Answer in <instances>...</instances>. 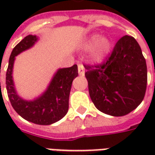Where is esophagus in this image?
<instances>
[{"label": "esophagus", "mask_w": 155, "mask_h": 155, "mask_svg": "<svg viewBox=\"0 0 155 155\" xmlns=\"http://www.w3.org/2000/svg\"><path fill=\"white\" fill-rule=\"evenodd\" d=\"M78 72H79V74L81 75V76H84V68L83 66V64H78Z\"/></svg>", "instance_id": "1"}]
</instances>
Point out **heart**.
I'll use <instances>...</instances> for the list:
<instances>
[{
  "label": "heart",
  "instance_id": "heart-1",
  "mask_svg": "<svg viewBox=\"0 0 155 155\" xmlns=\"http://www.w3.org/2000/svg\"><path fill=\"white\" fill-rule=\"evenodd\" d=\"M80 47L83 51H90L88 58L91 63L100 64L110 54L112 41L101 33H93L84 39Z\"/></svg>",
  "mask_w": 155,
  "mask_h": 155
}]
</instances>
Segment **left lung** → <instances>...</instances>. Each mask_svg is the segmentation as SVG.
Here are the masks:
<instances>
[{
  "mask_svg": "<svg viewBox=\"0 0 155 155\" xmlns=\"http://www.w3.org/2000/svg\"><path fill=\"white\" fill-rule=\"evenodd\" d=\"M84 68L91 101L104 114L124 116L143 100L146 61L140 45L132 36L120 39L104 64Z\"/></svg>",
  "mask_w": 155,
  "mask_h": 155,
  "instance_id": "left-lung-1",
  "label": "left lung"
}]
</instances>
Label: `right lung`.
<instances>
[{"label": "right lung", "instance_id": "obj_1", "mask_svg": "<svg viewBox=\"0 0 155 155\" xmlns=\"http://www.w3.org/2000/svg\"><path fill=\"white\" fill-rule=\"evenodd\" d=\"M38 41V36L29 35L15 45L9 59L5 84L9 100L19 115L31 123L49 125L67 114L72 81L78 76V67L74 64L71 67L58 69L42 94L33 100L23 99L17 93L13 80L15 56L33 47Z\"/></svg>", "mask_w": 155, "mask_h": 155}]
</instances>
